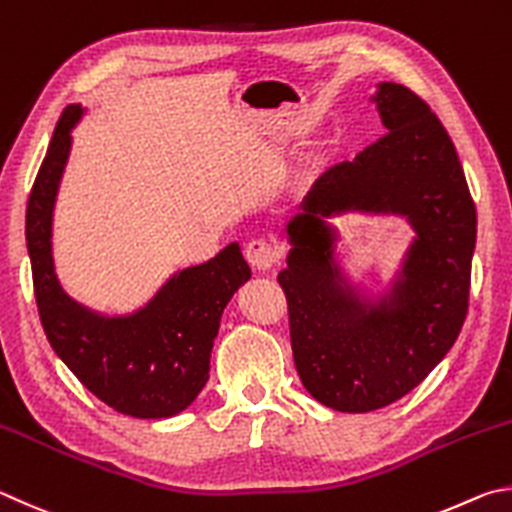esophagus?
<instances>
[{
  "label": "esophagus",
  "instance_id": "34e87169",
  "mask_svg": "<svg viewBox=\"0 0 512 512\" xmlns=\"http://www.w3.org/2000/svg\"><path fill=\"white\" fill-rule=\"evenodd\" d=\"M245 256L251 267L265 272V270H272V267L279 263V247L265 238H256L247 245Z\"/></svg>",
  "mask_w": 512,
  "mask_h": 512
}]
</instances>
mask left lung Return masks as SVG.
<instances>
[{
	"label": "left lung",
	"instance_id": "1",
	"mask_svg": "<svg viewBox=\"0 0 512 512\" xmlns=\"http://www.w3.org/2000/svg\"><path fill=\"white\" fill-rule=\"evenodd\" d=\"M371 101L387 134L312 184L288 222L292 249L279 274L303 387L348 414L407 396L454 346L477 242V209L443 123L405 85L380 83ZM351 210L400 214L417 233L380 298L353 289L334 263L325 220Z\"/></svg>",
	"mask_w": 512,
	"mask_h": 512
}]
</instances>
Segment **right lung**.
<instances>
[{
	"instance_id": "add662e5",
	"label": "right lung",
	"mask_w": 512,
	"mask_h": 512,
	"mask_svg": "<svg viewBox=\"0 0 512 512\" xmlns=\"http://www.w3.org/2000/svg\"><path fill=\"white\" fill-rule=\"evenodd\" d=\"M76 103L62 112L26 206L35 301L44 333L69 371L119 414L170 418L209 380L220 317L251 270L238 242L161 285L146 306L107 317L62 290L53 265V206L71 152V130L83 119Z\"/></svg>"
}]
</instances>
